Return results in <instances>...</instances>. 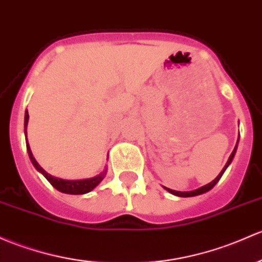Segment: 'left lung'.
I'll return each instance as SVG.
<instances>
[{
  "mask_svg": "<svg viewBox=\"0 0 262 262\" xmlns=\"http://www.w3.org/2000/svg\"><path fill=\"white\" fill-rule=\"evenodd\" d=\"M237 144H238V140H237ZM237 144H236V147H235V149H233V152L231 153V156H230V158H228V161H227V163L225 164V167H224V169L221 170V172H220V174L217 176L216 178H214L213 181L212 182H210V183H207V184H205V186H202V187H200V188H197V189H193V191H187V192H181V191H174V189H170V188H167V187H164L163 186V188L166 189V191H168L169 192V193H172V194H174V196H178V197H194V196H200V194H203V193H206V192H208V191H211L212 188H213L214 186H216L217 184V182H219L220 180H221V177H222V174H224L225 173V170L227 169V167L230 166L231 164V162H232V159H233V157H235V154H236V150H237Z\"/></svg>",
  "mask_w": 262,
  "mask_h": 262,
  "instance_id": "left-lung-1",
  "label": "left lung"
}]
</instances>
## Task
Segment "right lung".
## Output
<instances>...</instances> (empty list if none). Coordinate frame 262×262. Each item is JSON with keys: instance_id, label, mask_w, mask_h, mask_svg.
Segmentation results:
<instances>
[{"instance_id": "add662e5", "label": "right lung", "mask_w": 262, "mask_h": 262, "mask_svg": "<svg viewBox=\"0 0 262 262\" xmlns=\"http://www.w3.org/2000/svg\"><path fill=\"white\" fill-rule=\"evenodd\" d=\"M27 124H29V112L26 110V112H25V137H26V148H27V153H29V157H30V161H31V163L34 164V167L36 168L37 172H40L46 180L50 182L52 187H55V188L57 189V191L62 192V193H66V194L89 193V192H92L93 189L96 188V187L99 186V183L105 178L106 172H108V167L104 168L99 174L94 176V177L82 178V180H64V178L54 177V176L49 174V173L37 163L34 154L31 152V148H30L29 142H27Z\"/></svg>"}]
</instances>
